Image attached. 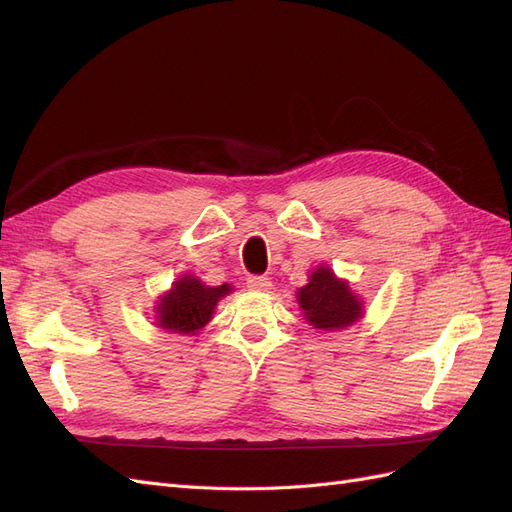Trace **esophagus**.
Listing matches in <instances>:
<instances>
[{
	"instance_id": "1",
	"label": "esophagus",
	"mask_w": 512,
	"mask_h": 512,
	"mask_svg": "<svg viewBox=\"0 0 512 512\" xmlns=\"http://www.w3.org/2000/svg\"><path fill=\"white\" fill-rule=\"evenodd\" d=\"M247 288L256 290V292H267V290H271V280L262 275H252V277H247Z\"/></svg>"
}]
</instances>
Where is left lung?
<instances>
[{"instance_id":"obj_1","label":"left lung","mask_w":512,"mask_h":512,"mask_svg":"<svg viewBox=\"0 0 512 512\" xmlns=\"http://www.w3.org/2000/svg\"><path fill=\"white\" fill-rule=\"evenodd\" d=\"M297 303L303 318L320 331L348 329L365 316L363 299L329 265L309 273L307 284L297 290Z\"/></svg>"}]
</instances>
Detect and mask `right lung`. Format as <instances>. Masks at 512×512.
<instances>
[{"label": "right lung", "instance_id": "add662e5", "mask_svg": "<svg viewBox=\"0 0 512 512\" xmlns=\"http://www.w3.org/2000/svg\"><path fill=\"white\" fill-rule=\"evenodd\" d=\"M230 292V284L207 286L196 275L183 273L158 297L153 307V324L168 333L196 335L211 322L215 307Z\"/></svg>", "mask_w": 512, "mask_h": 512}]
</instances>
